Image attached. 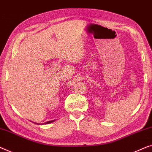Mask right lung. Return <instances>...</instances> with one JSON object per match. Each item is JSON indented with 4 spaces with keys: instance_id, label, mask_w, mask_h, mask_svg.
<instances>
[{
    "instance_id": "add662e5",
    "label": "right lung",
    "mask_w": 152,
    "mask_h": 152,
    "mask_svg": "<svg viewBox=\"0 0 152 152\" xmlns=\"http://www.w3.org/2000/svg\"><path fill=\"white\" fill-rule=\"evenodd\" d=\"M55 121V120H53V121H47V122H46V123H44L43 124H48L52 123V122H53V121ZM35 124H36V123H35Z\"/></svg>"
}]
</instances>
